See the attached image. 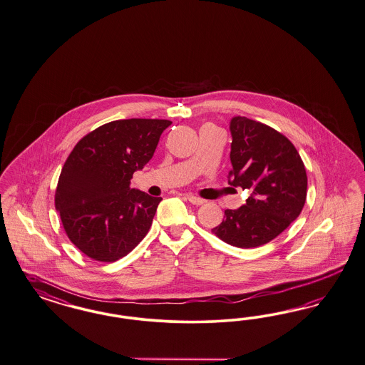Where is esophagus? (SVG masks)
<instances>
[{"label": "esophagus", "instance_id": "esophagus-1", "mask_svg": "<svg viewBox=\"0 0 365 365\" xmlns=\"http://www.w3.org/2000/svg\"><path fill=\"white\" fill-rule=\"evenodd\" d=\"M187 200H189L190 203L197 205V206H200V205L203 203V200L198 198V197H195V195H187Z\"/></svg>", "mask_w": 365, "mask_h": 365}]
</instances>
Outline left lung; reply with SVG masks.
<instances>
[{
	"label": "left lung",
	"mask_w": 365,
	"mask_h": 365,
	"mask_svg": "<svg viewBox=\"0 0 365 365\" xmlns=\"http://www.w3.org/2000/svg\"><path fill=\"white\" fill-rule=\"evenodd\" d=\"M229 183L250 190L251 197L212 232L239 248H256L275 239L301 214L307 194V175L301 156L289 138L274 128L247 117L230 121Z\"/></svg>",
	"instance_id": "left-lung-1"
}]
</instances>
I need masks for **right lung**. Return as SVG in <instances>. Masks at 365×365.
<instances>
[{
	"mask_svg": "<svg viewBox=\"0 0 365 365\" xmlns=\"http://www.w3.org/2000/svg\"><path fill=\"white\" fill-rule=\"evenodd\" d=\"M168 120L103 124L76 143L58 180L55 207L66 235L90 259L112 263L145 237L160 197L130 189L153 156Z\"/></svg>",
	"mask_w": 365,
	"mask_h": 365,
	"instance_id": "obj_1",
	"label": "right lung"
}]
</instances>
